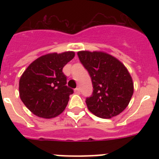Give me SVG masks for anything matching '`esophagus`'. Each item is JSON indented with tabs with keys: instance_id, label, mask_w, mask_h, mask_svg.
<instances>
[{
	"instance_id": "esophagus-1",
	"label": "esophagus",
	"mask_w": 159,
	"mask_h": 159,
	"mask_svg": "<svg viewBox=\"0 0 159 159\" xmlns=\"http://www.w3.org/2000/svg\"><path fill=\"white\" fill-rule=\"evenodd\" d=\"M74 92H75V93H76V94H80L79 88H76V89L74 90Z\"/></svg>"
}]
</instances>
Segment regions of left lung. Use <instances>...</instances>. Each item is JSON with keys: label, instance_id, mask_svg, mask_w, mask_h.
Listing matches in <instances>:
<instances>
[{"label": "left lung", "instance_id": "1", "mask_svg": "<svg viewBox=\"0 0 159 159\" xmlns=\"http://www.w3.org/2000/svg\"><path fill=\"white\" fill-rule=\"evenodd\" d=\"M77 55L89 72L93 86L92 96L86 101L88 110L102 119L120 115L134 93L133 79L127 67L103 51H79Z\"/></svg>", "mask_w": 159, "mask_h": 159}]
</instances>
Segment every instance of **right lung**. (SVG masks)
<instances>
[{"mask_svg": "<svg viewBox=\"0 0 159 159\" xmlns=\"http://www.w3.org/2000/svg\"><path fill=\"white\" fill-rule=\"evenodd\" d=\"M73 51L49 53L38 57L29 65L19 82L21 101L38 117L54 118L67 106L73 93L67 87L62 68L74 57Z\"/></svg>", "mask_w": 159, "mask_h": 159, "instance_id": "1", "label": "right lung"}]
</instances>
